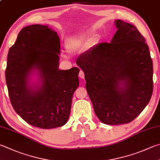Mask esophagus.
Masks as SVG:
<instances>
[{
	"instance_id": "1",
	"label": "esophagus",
	"mask_w": 160,
	"mask_h": 160,
	"mask_svg": "<svg viewBox=\"0 0 160 160\" xmlns=\"http://www.w3.org/2000/svg\"><path fill=\"white\" fill-rule=\"evenodd\" d=\"M79 77L81 78V79H84L85 78V73L82 71H80L79 72Z\"/></svg>"
}]
</instances>
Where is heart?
I'll use <instances>...</instances> for the list:
<instances>
[{
  "mask_svg": "<svg viewBox=\"0 0 160 160\" xmlns=\"http://www.w3.org/2000/svg\"><path fill=\"white\" fill-rule=\"evenodd\" d=\"M87 38L85 36H79L70 38L66 41V49L71 52H75L80 50L86 44Z\"/></svg>",
  "mask_w": 160,
  "mask_h": 160,
  "instance_id": "1",
  "label": "heart"
}]
</instances>
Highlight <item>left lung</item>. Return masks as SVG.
<instances>
[{"instance_id": "left-lung-1", "label": "left lung", "mask_w": 160, "mask_h": 160, "mask_svg": "<svg viewBox=\"0 0 160 160\" xmlns=\"http://www.w3.org/2000/svg\"><path fill=\"white\" fill-rule=\"evenodd\" d=\"M110 43L96 45L78 57L96 115L110 125L134 120L148 104L153 67L148 46L134 26L115 21Z\"/></svg>"}]
</instances>
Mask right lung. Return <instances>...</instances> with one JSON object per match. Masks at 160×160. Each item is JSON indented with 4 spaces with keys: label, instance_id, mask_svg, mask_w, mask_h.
Listing matches in <instances>:
<instances>
[{
    "label": "right lung",
    "instance_id": "add662e5",
    "mask_svg": "<svg viewBox=\"0 0 160 160\" xmlns=\"http://www.w3.org/2000/svg\"><path fill=\"white\" fill-rule=\"evenodd\" d=\"M60 39L47 25L23 28L8 55L5 79L12 105L31 125L63 126L70 115L80 69L60 70Z\"/></svg>",
    "mask_w": 160,
    "mask_h": 160
}]
</instances>
